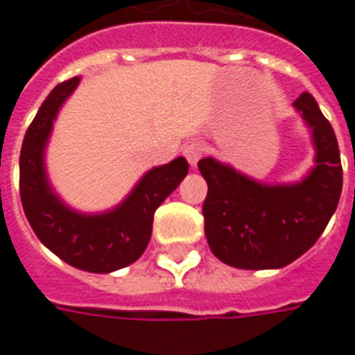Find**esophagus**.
Listing matches in <instances>:
<instances>
[{
  "instance_id": "34e87169",
  "label": "esophagus",
  "mask_w": 355,
  "mask_h": 355,
  "mask_svg": "<svg viewBox=\"0 0 355 355\" xmlns=\"http://www.w3.org/2000/svg\"><path fill=\"white\" fill-rule=\"evenodd\" d=\"M202 153H205V147H202V143H189V145H185V149H183V157L189 160L191 166H197V162L202 157Z\"/></svg>"
}]
</instances>
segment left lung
Segmentation results:
<instances>
[{"mask_svg":"<svg viewBox=\"0 0 355 355\" xmlns=\"http://www.w3.org/2000/svg\"><path fill=\"white\" fill-rule=\"evenodd\" d=\"M293 107L310 128L313 168L296 183H262L212 157L198 170L208 183L205 233L218 260L239 270H279L315 245L343 193L333 125L304 92Z\"/></svg>","mask_w":355,"mask_h":355,"instance_id":"obj_1","label":"left lung"}]
</instances>
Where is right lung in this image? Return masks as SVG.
Instances as JSON below:
<instances>
[{"instance_id":"right-lung-1","label":"right lung","mask_w":355,"mask_h":355,"mask_svg":"<svg viewBox=\"0 0 355 355\" xmlns=\"http://www.w3.org/2000/svg\"><path fill=\"white\" fill-rule=\"evenodd\" d=\"M80 84L70 78L42 103L21 149V200L37 239L62 262L92 273H110L133 263L149 245L153 218L189 172L183 157L153 168L114 208L78 212L55 193L45 170V149L59 110Z\"/></svg>"}]
</instances>
